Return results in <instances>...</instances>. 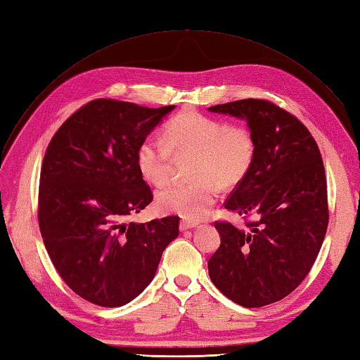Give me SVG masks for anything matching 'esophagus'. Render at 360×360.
Returning a JSON list of instances; mask_svg holds the SVG:
<instances>
[{"label": "esophagus", "instance_id": "1", "mask_svg": "<svg viewBox=\"0 0 360 360\" xmlns=\"http://www.w3.org/2000/svg\"><path fill=\"white\" fill-rule=\"evenodd\" d=\"M197 226H198V222H195V221H191V219H181L180 221V230H189V229H193Z\"/></svg>", "mask_w": 360, "mask_h": 360}]
</instances>
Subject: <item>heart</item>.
Instances as JSON below:
<instances>
[{"mask_svg":"<svg viewBox=\"0 0 360 360\" xmlns=\"http://www.w3.org/2000/svg\"><path fill=\"white\" fill-rule=\"evenodd\" d=\"M195 153L186 183H168L156 192V206L163 213L186 219L207 217L222 188L245 179L256 154L255 136L244 124H227L198 112H183L165 125L163 139L148 134L136 151L145 180L160 184L169 177L174 154Z\"/></svg>","mask_w":360,"mask_h":360,"instance_id":"heart-1","label":"heart"}]
</instances>
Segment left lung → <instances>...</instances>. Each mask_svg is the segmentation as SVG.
I'll return each instance as SVG.
<instances>
[{"label": "left lung", "instance_id": "8db88e82", "mask_svg": "<svg viewBox=\"0 0 360 360\" xmlns=\"http://www.w3.org/2000/svg\"><path fill=\"white\" fill-rule=\"evenodd\" d=\"M210 112L245 120L256 154L224 207L255 217L245 227L215 222L221 245L209 276L222 294L244 307L285 298L304 280L328 224L321 153L294 115L266 100H238Z\"/></svg>", "mask_w": 360, "mask_h": 360}]
</instances>
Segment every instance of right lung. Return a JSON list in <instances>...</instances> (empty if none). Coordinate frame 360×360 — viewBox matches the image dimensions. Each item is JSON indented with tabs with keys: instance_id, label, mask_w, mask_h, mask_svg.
<instances>
[{
	"instance_id": "1",
	"label": "right lung",
	"mask_w": 360,
	"mask_h": 360,
	"mask_svg": "<svg viewBox=\"0 0 360 360\" xmlns=\"http://www.w3.org/2000/svg\"><path fill=\"white\" fill-rule=\"evenodd\" d=\"M174 105L94 100L48 145L39 180V227L57 273L103 307L130 303L156 276L179 217L127 222L153 201L136 162L141 141Z\"/></svg>"
}]
</instances>
